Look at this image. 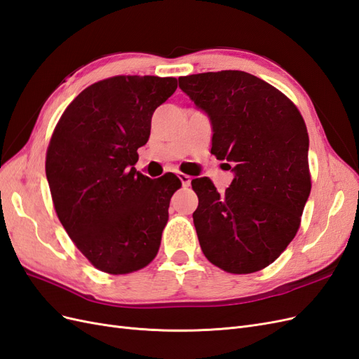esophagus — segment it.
I'll list each match as a JSON object with an SVG mask.
<instances>
[{"label":"esophagus","mask_w":359,"mask_h":359,"mask_svg":"<svg viewBox=\"0 0 359 359\" xmlns=\"http://www.w3.org/2000/svg\"><path fill=\"white\" fill-rule=\"evenodd\" d=\"M178 178H180V181H181V184H182V186L184 187H189L190 186V182H191V178L189 177V175H186V173H178V175H177Z\"/></svg>","instance_id":"1"}]
</instances>
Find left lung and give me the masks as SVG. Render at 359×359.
<instances>
[{
  "label": "left lung",
  "mask_w": 359,
  "mask_h": 359,
  "mask_svg": "<svg viewBox=\"0 0 359 359\" xmlns=\"http://www.w3.org/2000/svg\"><path fill=\"white\" fill-rule=\"evenodd\" d=\"M178 81L210 118L211 153L233 172L223 194L208 178L191 181L199 198L193 222L202 252L227 273H256L297 235L310 196L306 123L283 93L245 72Z\"/></svg>",
  "instance_id": "1"
}]
</instances>
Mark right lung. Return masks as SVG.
<instances>
[{
    "label": "right lung",
    "instance_id": "add662e5",
    "mask_svg": "<svg viewBox=\"0 0 359 359\" xmlns=\"http://www.w3.org/2000/svg\"><path fill=\"white\" fill-rule=\"evenodd\" d=\"M175 78L115 76L85 88L61 115L46 154L53 206L74 245L103 273L128 274L158 252L181 181L135 169L151 118Z\"/></svg>",
    "mask_w": 359,
    "mask_h": 359
}]
</instances>
